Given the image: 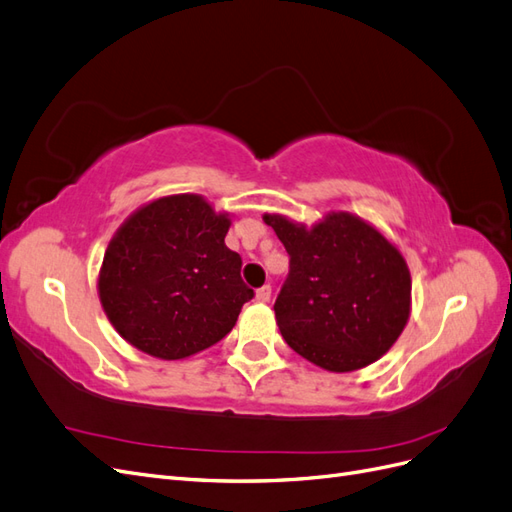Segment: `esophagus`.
Segmentation results:
<instances>
[{"label": "esophagus", "instance_id": "34e87169", "mask_svg": "<svg viewBox=\"0 0 512 512\" xmlns=\"http://www.w3.org/2000/svg\"><path fill=\"white\" fill-rule=\"evenodd\" d=\"M256 299H258L260 303H267V301H271V286H269V284H265L262 288H258V290H256Z\"/></svg>", "mask_w": 512, "mask_h": 512}]
</instances>
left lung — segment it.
Listing matches in <instances>:
<instances>
[{
	"mask_svg": "<svg viewBox=\"0 0 512 512\" xmlns=\"http://www.w3.org/2000/svg\"><path fill=\"white\" fill-rule=\"evenodd\" d=\"M262 220L290 254L273 307L286 344L335 374L389 352L412 309V277L397 245L348 211H331L312 226L280 213Z\"/></svg>",
	"mask_w": 512,
	"mask_h": 512,
	"instance_id": "8db88e82",
	"label": "left lung"
}]
</instances>
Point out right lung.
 I'll list each match as a JSON object with an SVG mask.
<instances>
[{
	"label": "right lung",
	"mask_w": 512,
	"mask_h": 512,
	"mask_svg": "<svg viewBox=\"0 0 512 512\" xmlns=\"http://www.w3.org/2000/svg\"><path fill=\"white\" fill-rule=\"evenodd\" d=\"M230 224V213L200 194H173L138 207L117 228L98 297L130 346L181 361L232 331L254 290L241 280V256L224 243Z\"/></svg>",
	"instance_id": "add662e5"
}]
</instances>
